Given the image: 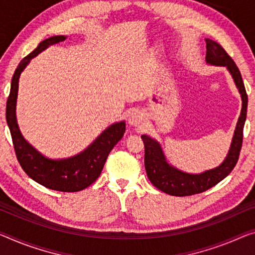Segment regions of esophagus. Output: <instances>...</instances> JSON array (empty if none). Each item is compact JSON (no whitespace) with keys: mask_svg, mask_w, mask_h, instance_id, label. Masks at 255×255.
<instances>
[{"mask_svg":"<svg viewBox=\"0 0 255 255\" xmlns=\"http://www.w3.org/2000/svg\"><path fill=\"white\" fill-rule=\"evenodd\" d=\"M144 122V117L142 115V113H140L138 111H134L131 113V115L128 116V124L131 127H141Z\"/></svg>","mask_w":255,"mask_h":255,"instance_id":"1","label":"esophagus"}]
</instances>
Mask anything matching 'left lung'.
<instances>
[{"label": "left lung", "instance_id": "left-lung-1", "mask_svg": "<svg viewBox=\"0 0 255 255\" xmlns=\"http://www.w3.org/2000/svg\"><path fill=\"white\" fill-rule=\"evenodd\" d=\"M206 42V64L211 66H223L228 69L242 98V111L235 128L229 151L220 165L206 170L202 173H187L171 165L166 160L164 151L157 140L142 134L144 144V167L150 182L163 193L172 196H190L203 193L225 179L236 165L243 142V128L248 113V95L241 72L225 49L210 38Z\"/></svg>", "mask_w": 255, "mask_h": 255}]
</instances>
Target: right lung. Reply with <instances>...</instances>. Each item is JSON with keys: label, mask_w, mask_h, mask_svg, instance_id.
Wrapping results in <instances>:
<instances>
[{"label": "right lung", "mask_w": 255, "mask_h": 255, "mask_svg": "<svg viewBox=\"0 0 255 255\" xmlns=\"http://www.w3.org/2000/svg\"><path fill=\"white\" fill-rule=\"evenodd\" d=\"M67 36L56 35L42 41L37 48L23 58L11 80L10 95L6 101V123L10 128L15 155L22 170L29 178L49 189L74 193L92 185L103 171L109 152L123 138L125 122L121 121L106 128L83 151L68 158L53 159L42 155L21 134L15 116L19 78L30 60L48 49L50 45L65 41Z\"/></svg>", "instance_id": "1"}]
</instances>
